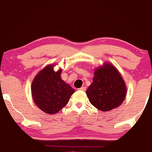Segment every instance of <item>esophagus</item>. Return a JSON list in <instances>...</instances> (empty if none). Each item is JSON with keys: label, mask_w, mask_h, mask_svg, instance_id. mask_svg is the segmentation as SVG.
I'll use <instances>...</instances> for the list:
<instances>
[{"label": "esophagus", "mask_w": 152, "mask_h": 152, "mask_svg": "<svg viewBox=\"0 0 152 152\" xmlns=\"http://www.w3.org/2000/svg\"><path fill=\"white\" fill-rule=\"evenodd\" d=\"M78 90L82 91H86V87L82 86V87H81V88H78Z\"/></svg>", "instance_id": "1"}]
</instances>
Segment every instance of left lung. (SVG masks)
<instances>
[{
    "mask_svg": "<svg viewBox=\"0 0 152 152\" xmlns=\"http://www.w3.org/2000/svg\"><path fill=\"white\" fill-rule=\"evenodd\" d=\"M126 86L121 74L112 64L104 63L94 70L93 83L86 90L91 104L102 111L117 108L124 101Z\"/></svg>",
    "mask_w": 152,
    "mask_h": 152,
    "instance_id": "left-lung-1",
    "label": "left lung"
}]
</instances>
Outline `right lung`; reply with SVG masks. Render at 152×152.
<instances>
[{"instance_id":"obj_1","label":"right lung","mask_w":152,"mask_h":152,"mask_svg":"<svg viewBox=\"0 0 152 152\" xmlns=\"http://www.w3.org/2000/svg\"><path fill=\"white\" fill-rule=\"evenodd\" d=\"M55 64L46 66L36 74L31 84V94L36 106L44 113L54 114L69 102L75 90L61 77L62 69L55 71Z\"/></svg>"}]
</instances>
